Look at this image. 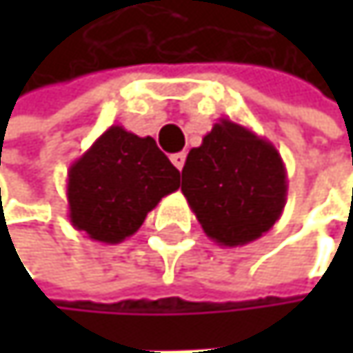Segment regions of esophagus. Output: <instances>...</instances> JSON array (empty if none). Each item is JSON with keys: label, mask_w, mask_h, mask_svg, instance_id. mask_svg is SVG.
I'll use <instances>...</instances> for the list:
<instances>
[{"label": "esophagus", "mask_w": 353, "mask_h": 353, "mask_svg": "<svg viewBox=\"0 0 353 353\" xmlns=\"http://www.w3.org/2000/svg\"><path fill=\"white\" fill-rule=\"evenodd\" d=\"M170 159H172V163L176 165L177 170H181V168H183V163H185V155H183V153H174Z\"/></svg>", "instance_id": "34e87169"}]
</instances>
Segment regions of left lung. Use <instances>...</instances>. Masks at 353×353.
Here are the masks:
<instances>
[{
  "instance_id": "left-lung-1",
  "label": "left lung",
  "mask_w": 353,
  "mask_h": 353,
  "mask_svg": "<svg viewBox=\"0 0 353 353\" xmlns=\"http://www.w3.org/2000/svg\"><path fill=\"white\" fill-rule=\"evenodd\" d=\"M181 192L202 231L219 245H247L280 219L288 177L278 149L251 128L221 118L190 149Z\"/></svg>"
}]
</instances>
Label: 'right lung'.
<instances>
[{
    "instance_id": "add662e5",
    "label": "right lung",
    "mask_w": 353,
    "mask_h": 353,
    "mask_svg": "<svg viewBox=\"0 0 353 353\" xmlns=\"http://www.w3.org/2000/svg\"><path fill=\"white\" fill-rule=\"evenodd\" d=\"M177 188L179 172L157 143L114 124L69 168V221L90 239L114 245L134 235Z\"/></svg>"
}]
</instances>
